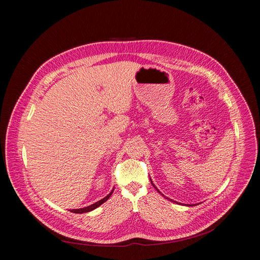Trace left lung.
Returning <instances> with one entry per match:
<instances>
[{
	"label": "left lung",
	"instance_id": "1",
	"mask_svg": "<svg viewBox=\"0 0 260 260\" xmlns=\"http://www.w3.org/2000/svg\"><path fill=\"white\" fill-rule=\"evenodd\" d=\"M152 184H153V183H152ZM153 185H154V184H153ZM154 187L156 188V186H155V185H154ZM156 190H157V192H159V191H158V188H156ZM159 193H160V192H159ZM170 201H171V200H170ZM191 206H192V205H191Z\"/></svg>",
	"mask_w": 260,
	"mask_h": 260
}]
</instances>
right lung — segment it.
<instances>
[{
    "mask_svg": "<svg viewBox=\"0 0 260 260\" xmlns=\"http://www.w3.org/2000/svg\"><path fill=\"white\" fill-rule=\"evenodd\" d=\"M112 193H113V191H112L111 193H109L107 196H105V198H104L103 200H101V201H99V202H96V203H94V204H92V205H90V206H88V207L79 208V209H70V211L75 212V214H83V212H89V211H91V210H93V209L98 208V207H99L100 205H102V204H103L104 202H106L109 198H111Z\"/></svg>",
    "mask_w": 260,
    "mask_h": 260,
    "instance_id": "1",
    "label": "right lung"
}]
</instances>
